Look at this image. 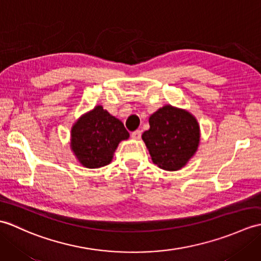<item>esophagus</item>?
<instances>
[{
	"label": "esophagus",
	"mask_w": 261,
	"mask_h": 261,
	"mask_svg": "<svg viewBox=\"0 0 261 261\" xmlns=\"http://www.w3.org/2000/svg\"><path fill=\"white\" fill-rule=\"evenodd\" d=\"M141 134H142L141 130H136V131L132 132L131 137L134 138V139H140V138H141Z\"/></svg>",
	"instance_id": "esophagus-1"
}]
</instances>
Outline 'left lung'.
Returning <instances> with one entry per match:
<instances>
[{"mask_svg":"<svg viewBox=\"0 0 261 261\" xmlns=\"http://www.w3.org/2000/svg\"><path fill=\"white\" fill-rule=\"evenodd\" d=\"M149 125L142 140L159 168L178 170L195 154L201 137L199 125L186 110L165 105L150 115Z\"/></svg>","mask_w":261,"mask_h":261,"instance_id":"8db88e82","label":"left lung"}]
</instances>
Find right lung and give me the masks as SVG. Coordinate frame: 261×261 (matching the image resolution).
Instances as JSON below:
<instances>
[{
	"label": "right lung",
	"mask_w": 261,
	"mask_h": 261,
	"mask_svg": "<svg viewBox=\"0 0 261 261\" xmlns=\"http://www.w3.org/2000/svg\"><path fill=\"white\" fill-rule=\"evenodd\" d=\"M127 138L123 123L97 105L75 122L70 147L84 167L99 168L111 163L119 143Z\"/></svg>",
	"instance_id": "1"
}]
</instances>
